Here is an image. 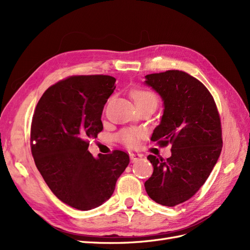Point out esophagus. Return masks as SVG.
Returning <instances> with one entry per match:
<instances>
[{
  "mask_svg": "<svg viewBox=\"0 0 250 250\" xmlns=\"http://www.w3.org/2000/svg\"><path fill=\"white\" fill-rule=\"evenodd\" d=\"M142 157H143L142 154H139V153H130V160H131L132 163L137 162V161H140Z\"/></svg>",
  "mask_w": 250,
  "mask_h": 250,
  "instance_id": "obj_1",
  "label": "esophagus"
}]
</instances>
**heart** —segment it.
Here are the masks:
<instances>
[{
  "instance_id": "obj_1",
  "label": "heart",
  "mask_w": 250,
  "mask_h": 250,
  "mask_svg": "<svg viewBox=\"0 0 250 250\" xmlns=\"http://www.w3.org/2000/svg\"><path fill=\"white\" fill-rule=\"evenodd\" d=\"M135 106L144 104H156L157 105V97L151 92V90L145 88H133L130 93ZM141 137V132L135 129H124L120 131L118 134V140L122 142L125 146L129 148H134L138 146L139 139Z\"/></svg>"
}]
</instances>
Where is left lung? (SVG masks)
Masks as SVG:
<instances>
[{"label": "left lung", "mask_w": 250, "mask_h": 250, "mask_svg": "<svg viewBox=\"0 0 250 250\" xmlns=\"http://www.w3.org/2000/svg\"><path fill=\"white\" fill-rule=\"evenodd\" d=\"M164 102L160 125L151 141L171 144L167 160L148 155L153 173L146 180L149 197L174 207L194 196L216 165L222 149V130L213 96L202 83L186 72L171 70L145 76Z\"/></svg>", "instance_id": "8db88e82"}]
</instances>
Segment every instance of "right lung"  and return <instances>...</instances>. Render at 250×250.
<instances>
[{"mask_svg": "<svg viewBox=\"0 0 250 250\" xmlns=\"http://www.w3.org/2000/svg\"><path fill=\"white\" fill-rule=\"evenodd\" d=\"M116 79L106 75L72 76L43 93L31 124V151L37 169L56 197L80 210L108 200L129 164V155L115 150L94 157L90 139L102 131L105 103Z\"/></svg>", "mask_w": 250, "mask_h": 250, "instance_id": "obj_1", "label": "right lung"}]
</instances>
